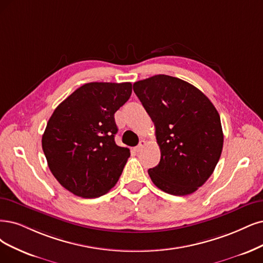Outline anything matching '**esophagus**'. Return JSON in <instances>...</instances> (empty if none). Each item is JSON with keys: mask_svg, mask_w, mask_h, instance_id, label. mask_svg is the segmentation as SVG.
I'll return each instance as SVG.
<instances>
[{"mask_svg": "<svg viewBox=\"0 0 263 263\" xmlns=\"http://www.w3.org/2000/svg\"><path fill=\"white\" fill-rule=\"evenodd\" d=\"M146 143H147V142L145 141V140H141V141H140V144L138 145L137 147H135V152H138V153H139V152H141V151H142V148L145 146V145H146Z\"/></svg>", "mask_w": 263, "mask_h": 263, "instance_id": "1", "label": "esophagus"}]
</instances>
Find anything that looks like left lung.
Returning a JSON list of instances; mask_svg holds the SVG:
<instances>
[{
    "label": "left lung",
    "instance_id": "obj_1",
    "mask_svg": "<svg viewBox=\"0 0 263 263\" xmlns=\"http://www.w3.org/2000/svg\"><path fill=\"white\" fill-rule=\"evenodd\" d=\"M133 90L155 124L160 147L159 163L148 170L153 183L176 196L197 191L222 153L216 107L197 87L167 74L135 82Z\"/></svg>",
    "mask_w": 263,
    "mask_h": 263
}]
</instances>
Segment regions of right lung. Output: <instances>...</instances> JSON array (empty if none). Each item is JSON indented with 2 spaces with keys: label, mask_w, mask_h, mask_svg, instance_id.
Listing matches in <instances>:
<instances>
[{
  "label": "right lung",
  "mask_w": 263,
  "mask_h": 263,
  "mask_svg": "<svg viewBox=\"0 0 263 263\" xmlns=\"http://www.w3.org/2000/svg\"><path fill=\"white\" fill-rule=\"evenodd\" d=\"M130 82L86 83L56 107L42 148L61 185L83 198L100 197L118 182L130 149L115 142V112L130 99Z\"/></svg>",
  "instance_id": "right-lung-1"
}]
</instances>
